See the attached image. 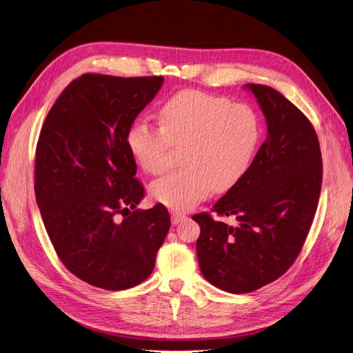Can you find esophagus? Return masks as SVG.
Returning <instances> with one entry per match:
<instances>
[{
	"mask_svg": "<svg viewBox=\"0 0 353 353\" xmlns=\"http://www.w3.org/2000/svg\"><path fill=\"white\" fill-rule=\"evenodd\" d=\"M184 219H186V214H184V213H180V212H173L172 213V223L173 225H179L180 221H183Z\"/></svg>",
	"mask_w": 353,
	"mask_h": 353,
	"instance_id": "esophagus-1",
	"label": "esophagus"
}]
</instances>
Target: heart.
Segmentation results:
<instances>
[{
    "instance_id": "obj_1",
    "label": "heart",
    "mask_w": 353,
    "mask_h": 353,
    "mask_svg": "<svg viewBox=\"0 0 353 353\" xmlns=\"http://www.w3.org/2000/svg\"><path fill=\"white\" fill-rule=\"evenodd\" d=\"M160 124L141 117L130 125L127 145L145 173L169 167L174 147H183L180 170L154 180L152 197L173 210H189L214 189L228 192L248 174L261 147L263 124L248 104L184 90L160 110Z\"/></svg>"
}]
</instances>
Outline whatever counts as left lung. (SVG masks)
<instances>
[{"instance_id":"8db88e82","label":"left lung","mask_w":353,"mask_h":353,"mask_svg":"<svg viewBox=\"0 0 353 353\" xmlns=\"http://www.w3.org/2000/svg\"><path fill=\"white\" fill-rule=\"evenodd\" d=\"M248 87L263 110L268 139L248 174L212 209L219 217H234L237 225L208 212L193 216L200 226V270L229 293L254 292L294 263L316 213L323 173L310 120L274 88Z\"/></svg>"}]
</instances>
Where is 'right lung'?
<instances>
[{"instance_id": "obj_1", "label": "right lung", "mask_w": 353, "mask_h": 353, "mask_svg": "<svg viewBox=\"0 0 353 353\" xmlns=\"http://www.w3.org/2000/svg\"><path fill=\"white\" fill-rule=\"evenodd\" d=\"M161 76L85 72L54 103L35 148L34 192L63 265L85 283L124 290L145 281L170 229L161 203L136 209L144 188L127 132Z\"/></svg>"}]
</instances>
